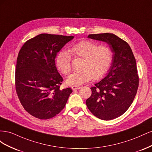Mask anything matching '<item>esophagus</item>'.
Segmentation results:
<instances>
[{"mask_svg":"<svg viewBox=\"0 0 152 152\" xmlns=\"http://www.w3.org/2000/svg\"><path fill=\"white\" fill-rule=\"evenodd\" d=\"M81 88V87L80 86H72V89H79Z\"/></svg>","mask_w":152,"mask_h":152,"instance_id":"34e87169","label":"esophagus"}]
</instances>
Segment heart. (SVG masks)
Returning <instances> with one entry per match:
<instances>
[{
  "label": "heart",
  "instance_id": "1",
  "mask_svg": "<svg viewBox=\"0 0 152 152\" xmlns=\"http://www.w3.org/2000/svg\"><path fill=\"white\" fill-rule=\"evenodd\" d=\"M73 56L84 59L82 71L73 73L66 79L69 85L80 86L93 79L98 80L107 75L113 61L112 49L107 45H100L90 40H82L69 50ZM58 70L67 75L72 70V57L66 51L59 52L56 58Z\"/></svg>",
  "mask_w": 152,
  "mask_h": 152
}]
</instances>
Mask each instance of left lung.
Instances as JSON below:
<instances>
[{"label": "left lung", "instance_id": "obj_1", "mask_svg": "<svg viewBox=\"0 0 152 152\" xmlns=\"http://www.w3.org/2000/svg\"><path fill=\"white\" fill-rule=\"evenodd\" d=\"M88 37L106 42L114 54L108 75L91 87L86 105L98 118L112 120L125 113L135 98L139 86L136 59L129 45L115 34H90Z\"/></svg>", "mask_w": 152, "mask_h": 152}]
</instances>
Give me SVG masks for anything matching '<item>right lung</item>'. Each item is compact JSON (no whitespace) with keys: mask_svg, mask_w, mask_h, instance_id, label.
I'll return each instance as SVG.
<instances>
[{"mask_svg":"<svg viewBox=\"0 0 152 152\" xmlns=\"http://www.w3.org/2000/svg\"><path fill=\"white\" fill-rule=\"evenodd\" d=\"M74 37L42 34L29 39L21 47L15 70L16 91L26 111L46 120L65 108L70 87L61 89L63 80L57 70V53Z\"/></svg>","mask_w":152,"mask_h":152,"instance_id":"1","label":"right lung"}]
</instances>
